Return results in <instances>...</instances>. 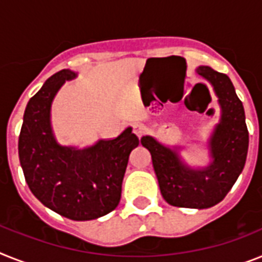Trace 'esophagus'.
<instances>
[{
  "mask_svg": "<svg viewBox=\"0 0 262 262\" xmlns=\"http://www.w3.org/2000/svg\"><path fill=\"white\" fill-rule=\"evenodd\" d=\"M133 131L138 138H142V135H144L147 131V127L143 126V124H134Z\"/></svg>",
  "mask_w": 262,
  "mask_h": 262,
  "instance_id": "obj_1",
  "label": "esophagus"
}]
</instances>
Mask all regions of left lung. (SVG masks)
Masks as SVG:
<instances>
[{
    "mask_svg": "<svg viewBox=\"0 0 262 262\" xmlns=\"http://www.w3.org/2000/svg\"><path fill=\"white\" fill-rule=\"evenodd\" d=\"M198 75L213 85L221 107V122L210 139L211 163L193 168L183 163L178 151L159 143L152 136H143L140 143L150 151L162 196L177 207L207 209L224 200L245 166L249 133L245 111L232 80L210 67L196 68Z\"/></svg>",
    "mask_w": 262,
    "mask_h": 262,
    "instance_id": "obj_1",
    "label": "left lung"
}]
</instances>
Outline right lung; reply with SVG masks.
Listing matches in <instances>:
<instances>
[{
  "label": "right lung",
  "mask_w": 262,
  "mask_h": 262,
  "mask_svg": "<svg viewBox=\"0 0 262 262\" xmlns=\"http://www.w3.org/2000/svg\"><path fill=\"white\" fill-rule=\"evenodd\" d=\"M62 69L49 77L25 108L18 157L30 191L44 206L73 221H90L119 205L129 152L139 139L128 127L114 139L85 148L57 143L51 126V105L66 80Z\"/></svg>",
  "instance_id": "right-lung-1"
}]
</instances>
